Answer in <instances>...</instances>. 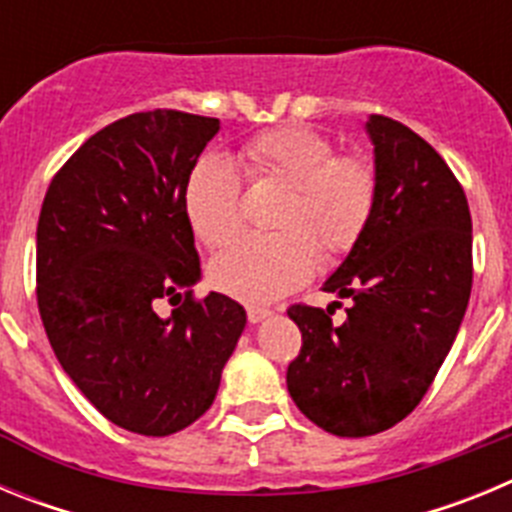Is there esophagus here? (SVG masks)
Instances as JSON below:
<instances>
[{"label":"esophagus","mask_w":512,"mask_h":512,"mask_svg":"<svg viewBox=\"0 0 512 512\" xmlns=\"http://www.w3.org/2000/svg\"><path fill=\"white\" fill-rule=\"evenodd\" d=\"M271 315V310H266V307H248V320L251 323H261V320H266Z\"/></svg>","instance_id":"esophagus-1"}]
</instances>
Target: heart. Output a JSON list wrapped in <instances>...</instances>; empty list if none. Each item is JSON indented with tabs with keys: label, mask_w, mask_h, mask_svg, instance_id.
<instances>
[{
	"label": "heart",
	"mask_w": 512,
	"mask_h": 512,
	"mask_svg": "<svg viewBox=\"0 0 512 512\" xmlns=\"http://www.w3.org/2000/svg\"><path fill=\"white\" fill-rule=\"evenodd\" d=\"M253 182L287 187L271 235H246L217 253L210 279L220 292L266 305L295 292L325 256L351 251L377 200V171L359 153H336V143L307 125L259 133L241 151ZM241 174L223 156H202L184 184V210L194 235L220 248L243 228Z\"/></svg>",
	"instance_id": "obj_1"
}]
</instances>
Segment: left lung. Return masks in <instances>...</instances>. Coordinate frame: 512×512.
<instances>
[{
  "label": "left lung",
  "mask_w": 512,
  "mask_h": 512,
  "mask_svg": "<svg viewBox=\"0 0 512 512\" xmlns=\"http://www.w3.org/2000/svg\"><path fill=\"white\" fill-rule=\"evenodd\" d=\"M377 200L364 233L323 284L346 320L292 305L302 348L287 369L297 408L333 436H374L408 418L451 351L472 292L467 194L436 148L369 115Z\"/></svg>",
  "instance_id": "8db88e82"
}]
</instances>
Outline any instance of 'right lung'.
Segmentation results:
<instances>
[{
	"mask_svg": "<svg viewBox=\"0 0 512 512\" xmlns=\"http://www.w3.org/2000/svg\"><path fill=\"white\" fill-rule=\"evenodd\" d=\"M217 117L135 112L53 176L38 220V310L58 364L125 431L171 436L205 415L246 310L194 300L200 256L184 184ZM158 299H179L169 319Z\"/></svg>",
	"mask_w": 512,
	"mask_h": 512,
	"instance_id": "obj_1",
	"label": "right lung"
}]
</instances>
